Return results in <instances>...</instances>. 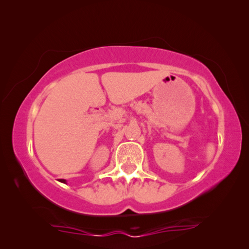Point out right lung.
<instances>
[{
    "instance_id": "add662e5",
    "label": "right lung",
    "mask_w": 249,
    "mask_h": 249,
    "mask_svg": "<svg viewBox=\"0 0 249 249\" xmlns=\"http://www.w3.org/2000/svg\"><path fill=\"white\" fill-rule=\"evenodd\" d=\"M60 181H61V183H64V184H66V180H65V179H61Z\"/></svg>"
}]
</instances>
